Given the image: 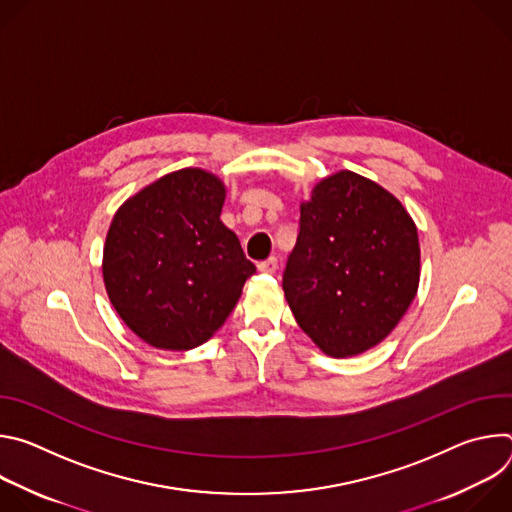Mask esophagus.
Masks as SVG:
<instances>
[{
  "label": "esophagus",
  "mask_w": 512,
  "mask_h": 512,
  "mask_svg": "<svg viewBox=\"0 0 512 512\" xmlns=\"http://www.w3.org/2000/svg\"><path fill=\"white\" fill-rule=\"evenodd\" d=\"M257 269H259L261 273H269V275H271V273L277 271V259H275V257H269V259L257 263Z\"/></svg>",
  "instance_id": "esophagus-1"
}]
</instances>
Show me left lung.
Segmentation results:
<instances>
[{
    "label": "left lung",
    "mask_w": 512,
    "mask_h": 512,
    "mask_svg": "<svg viewBox=\"0 0 512 512\" xmlns=\"http://www.w3.org/2000/svg\"><path fill=\"white\" fill-rule=\"evenodd\" d=\"M419 275L417 227L381 184L340 170L300 204L283 294L324 354L348 358L381 344L417 296Z\"/></svg>",
    "instance_id": "1"
}]
</instances>
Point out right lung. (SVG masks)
<instances>
[{"label": "right lung", "mask_w": 512, "mask_h": 512, "mask_svg": "<svg viewBox=\"0 0 512 512\" xmlns=\"http://www.w3.org/2000/svg\"><path fill=\"white\" fill-rule=\"evenodd\" d=\"M225 182L202 168L170 172L129 196L103 247L107 296L143 342L204 344L237 306L255 265L221 221Z\"/></svg>", "instance_id": "1"}]
</instances>
